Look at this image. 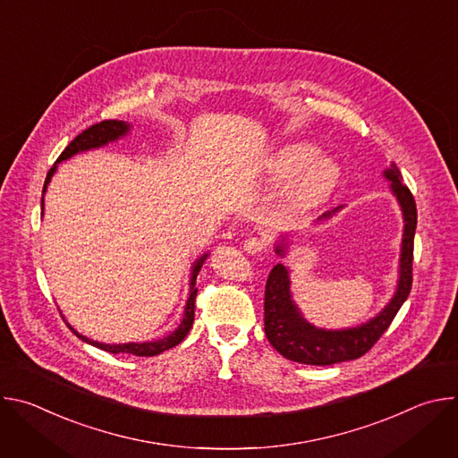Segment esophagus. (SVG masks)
<instances>
[{"mask_svg": "<svg viewBox=\"0 0 458 458\" xmlns=\"http://www.w3.org/2000/svg\"><path fill=\"white\" fill-rule=\"evenodd\" d=\"M244 250L248 251V253H260V251H263L265 248H267V239H263V237H248L246 241H244Z\"/></svg>", "mask_w": 458, "mask_h": 458, "instance_id": "esophagus-1", "label": "esophagus"}]
</instances>
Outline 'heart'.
I'll list each match as a JSON object with an SVG mask.
<instances>
[{
	"label": "heart",
	"mask_w": 458,
	"mask_h": 458,
	"mask_svg": "<svg viewBox=\"0 0 458 458\" xmlns=\"http://www.w3.org/2000/svg\"><path fill=\"white\" fill-rule=\"evenodd\" d=\"M310 143H292L274 152L267 161V177L283 186L293 181L286 203L293 212H308L330 198L341 181V166L332 157H317Z\"/></svg>",
	"instance_id": "b5f03b06"
}]
</instances>
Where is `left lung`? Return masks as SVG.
<instances>
[{
    "label": "left lung",
    "mask_w": 458,
    "mask_h": 458,
    "mask_svg": "<svg viewBox=\"0 0 458 458\" xmlns=\"http://www.w3.org/2000/svg\"><path fill=\"white\" fill-rule=\"evenodd\" d=\"M384 177L391 181L389 188L397 198L404 216L401 270L395 295L391 297L387 306L377 317L360 326H355V328H315L313 324L306 322L292 301L288 268L281 263L276 265L268 276L265 290V334L270 344L288 360L311 366H330L362 357L389 328L391 320L395 318L397 311L408 299L413 283V239L417 228V205L413 193L404 184L403 174L395 163H391V166L384 170ZM337 210H341V207L332 212H326L322 217H318V221L332 217ZM276 253L284 255V244H277Z\"/></svg>",
    "instance_id": "left-lung-1"
}]
</instances>
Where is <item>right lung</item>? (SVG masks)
Wrapping results in <instances>:
<instances>
[{"label":"right lung","mask_w":458,"mask_h":458,"mask_svg":"<svg viewBox=\"0 0 458 458\" xmlns=\"http://www.w3.org/2000/svg\"><path fill=\"white\" fill-rule=\"evenodd\" d=\"M130 130V124L124 123V121H117V119H106V121H101V123H96L92 126H89L87 130H83V132L71 141V145L64 148L61 152V156L57 157L55 163H61L64 159L72 157L74 154H80V152H85V150H90V148H99L110 141H115L123 136H126V132ZM55 172V165L48 170L47 174V179H45V184H43V193L47 191V184L50 182L52 175ZM41 207H43V199H41ZM208 257V253H205L203 257H199L198 260H195L193 267H191V277H190V295H188V301H186V306H184V313H182V320L181 324L177 326V328L168 334L166 337L163 339H157V341H152V343H126V344H105V343H98V341H92L81 334H78L74 328H69L85 343L99 348V350H105V352H110V353H130V355H136V357H154V355H159L174 346H177L190 332L191 324H193V315H195V295H198V288H195V279H198V274L205 263V259Z\"/></svg>","instance_id":"obj_1"}]
</instances>
